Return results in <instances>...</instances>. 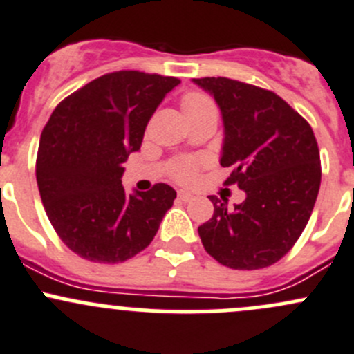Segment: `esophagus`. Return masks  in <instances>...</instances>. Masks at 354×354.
<instances>
[{
	"mask_svg": "<svg viewBox=\"0 0 354 354\" xmlns=\"http://www.w3.org/2000/svg\"><path fill=\"white\" fill-rule=\"evenodd\" d=\"M178 198H180L181 202H190V200L194 198V195H192L190 192H187V190H180V192H178Z\"/></svg>",
	"mask_w": 354,
	"mask_h": 354,
	"instance_id": "esophagus-1",
	"label": "esophagus"
}]
</instances>
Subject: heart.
Segmentation results:
<instances>
[{
  "mask_svg": "<svg viewBox=\"0 0 354 354\" xmlns=\"http://www.w3.org/2000/svg\"><path fill=\"white\" fill-rule=\"evenodd\" d=\"M181 108H183L185 114H192V113H198V111L203 109H210L214 108L212 101L207 97L205 94L197 91L187 92V94L181 97ZM200 166V159L197 157H178L176 160L171 166L169 174L178 181H192L195 176H197V169Z\"/></svg>",
  "mask_w": 354,
  "mask_h": 354,
  "instance_id": "heart-1",
  "label": "heart"
}]
</instances>
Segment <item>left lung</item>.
<instances>
[{
    "mask_svg": "<svg viewBox=\"0 0 354 354\" xmlns=\"http://www.w3.org/2000/svg\"><path fill=\"white\" fill-rule=\"evenodd\" d=\"M221 108V166L246 198L234 209L210 195L214 216L198 227L210 257L236 270L283 259L301 236L320 188L322 167L312 127L272 91L226 77L194 78Z\"/></svg>",
    "mask_w": 354,
    "mask_h": 354,
    "instance_id": "left-lung-1",
    "label": "left lung"
}]
</instances>
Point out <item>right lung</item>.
Segmentation results:
<instances>
[{
	"instance_id": "add662e5",
	"label": "right lung",
	"mask_w": 354,
	"mask_h": 354,
	"mask_svg": "<svg viewBox=\"0 0 354 354\" xmlns=\"http://www.w3.org/2000/svg\"><path fill=\"white\" fill-rule=\"evenodd\" d=\"M178 84L113 71L63 99L46 123L35 160L39 194L58 236L82 259L124 262L154 240L176 192L157 183L128 195L121 164L140 149L149 120Z\"/></svg>"
}]
</instances>
